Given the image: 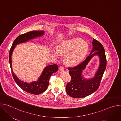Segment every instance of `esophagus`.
Returning <instances> with one entry per match:
<instances>
[{"mask_svg":"<svg viewBox=\"0 0 121 121\" xmlns=\"http://www.w3.org/2000/svg\"><path fill=\"white\" fill-rule=\"evenodd\" d=\"M59 68L60 70H64V67L63 66H60Z\"/></svg>","mask_w":121,"mask_h":121,"instance_id":"34e87169","label":"esophagus"}]
</instances>
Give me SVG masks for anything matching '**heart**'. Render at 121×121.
<instances>
[{
	"mask_svg": "<svg viewBox=\"0 0 121 121\" xmlns=\"http://www.w3.org/2000/svg\"><path fill=\"white\" fill-rule=\"evenodd\" d=\"M89 46L87 43L79 38L66 40L60 43L57 50H53L52 53L58 57L65 55V63L69 65H74L78 64L85 57L89 51Z\"/></svg>",
	"mask_w": 121,
	"mask_h": 121,
	"instance_id": "heart-1",
	"label": "heart"
}]
</instances>
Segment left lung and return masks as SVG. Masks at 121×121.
I'll list each match as a JSON object with an SVG mask.
<instances>
[{"mask_svg": "<svg viewBox=\"0 0 121 121\" xmlns=\"http://www.w3.org/2000/svg\"><path fill=\"white\" fill-rule=\"evenodd\" d=\"M93 49L91 54L77 65L68 67L71 79L66 86V91L68 95L75 98L87 97L96 91L106 67V57L104 47L99 41L93 39ZM95 55L100 57V64L95 77L91 80H85L82 78V71L91 58Z\"/></svg>", "mask_w": 121, "mask_h": 121, "instance_id": "left-lung-1", "label": "left lung"}]
</instances>
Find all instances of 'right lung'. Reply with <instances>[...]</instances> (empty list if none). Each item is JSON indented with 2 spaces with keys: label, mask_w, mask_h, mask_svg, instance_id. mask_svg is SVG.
Here are the masks:
<instances>
[{
  "label": "right lung",
  "mask_w": 121,
  "mask_h": 121,
  "mask_svg": "<svg viewBox=\"0 0 121 121\" xmlns=\"http://www.w3.org/2000/svg\"><path fill=\"white\" fill-rule=\"evenodd\" d=\"M43 33V31L33 30L21 34L18 37H17L14 40L10 49L9 54V61L11 73L16 83L24 91L29 93L35 95L40 94L46 91L48 87L51 76L58 70V65L54 64L45 67L40 77L38 78L37 81H33L30 83H27L20 80L13 72L11 66V55L15 47V45L21 43L27 42L28 40L35 37L42 36Z\"/></svg>",
  "instance_id": "right-lung-1"
}]
</instances>
